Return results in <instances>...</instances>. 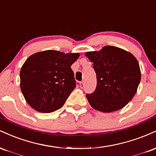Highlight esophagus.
I'll use <instances>...</instances> for the list:
<instances>
[{"instance_id": "esophagus-1", "label": "esophagus", "mask_w": 156, "mask_h": 156, "mask_svg": "<svg viewBox=\"0 0 156 156\" xmlns=\"http://www.w3.org/2000/svg\"><path fill=\"white\" fill-rule=\"evenodd\" d=\"M83 86H84L83 81H81V82H80V88H83Z\"/></svg>"}]
</instances>
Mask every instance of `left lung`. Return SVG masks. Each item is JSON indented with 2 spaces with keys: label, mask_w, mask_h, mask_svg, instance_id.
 Returning a JSON list of instances; mask_svg holds the SVG:
<instances>
[{
  "label": "left lung",
  "mask_w": 156,
  "mask_h": 156,
  "mask_svg": "<svg viewBox=\"0 0 156 156\" xmlns=\"http://www.w3.org/2000/svg\"><path fill=\"white\" fill-rule=\"evenodd\" d=\"M86 56L93 62L97 87L87 98L92 108L102 112L119 110L132 100L141 80L136 58L115 46H105L101 51H91Z\"/></svg>",
  "instance_id": "8db88e82"
}]
</instances>
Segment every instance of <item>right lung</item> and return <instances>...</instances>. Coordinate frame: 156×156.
<instances>
[{"label": "right lung", "instance_id": "add662e5", "mask_svg": "<svg viewBox=\"0 0 156 156\" xmlns=\"http://www.w3.org/2000/svg\"><path fill=\"white\" fill-rule=\"evenodd\" d=\"M78 57L79 53L49 50L27 58L20 70V88L30 106L42 113L63 106L76 87L70 67Z\"/></svg>", "mask_w": 156, "mask_h": 156}]
</instances>
